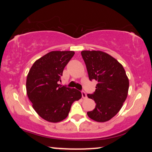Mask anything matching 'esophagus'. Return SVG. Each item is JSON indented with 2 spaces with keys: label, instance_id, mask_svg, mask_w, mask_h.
Masks as SVG:
<instances>
[{
  "label": "esophagus",
  "instance_id": "34e87169",
  "mask_svg": "<svg viewBox=\"0 0 152 152\" xmlns=\"http://www.w3.org/2000/svg\"><path fill=\"white\" fill-rule=\"evenodd\" d=\"M82 96L83 97V99L87 98V95H86V93L84 92V91H82Z\"/></svg>",
  "mask_w": 152,
  "mask_h": 152
}]
</instances>
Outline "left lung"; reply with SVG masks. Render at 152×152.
Instances as JSON below:
<instances>
[{"label": "left lung", "mask_w": 152, "mask_h": 152, "mask_svg": "<svg viewBox=\"0 0 152 152\" xmlns=\"http://www.w3.org/2000/svg\"><path fill=\"white\" fill-rule=\"evenodd\" d=\"M81 54L89 80L97 82L95 92L87 95L96 104L87 115L95 121L107 122L119 112L127 97L129 84L126 72L115 58L104 52L84 50Z\"/></svg>", "instance_id": "8db88e82"}]
</instances>
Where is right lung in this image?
<instances>
[{
    "label": "right lung",
    "instance_id": "add662e5",
    "mask_svg": "<svg viewBox=\"0 0 152 152\" xmlns=\"http://www.w3.org/2000/svg\"><path fill=\"white\" fill-rule=\"evenodd\" d=\"M74 55L73 51H52L34 62L27 77L28 98L39 115L48 122L65 119L73 102L82 97L80 91L58 84Z\"/></svg>",
    "mask_w": 152,
    "mask_h": 152
}]
</instances>
